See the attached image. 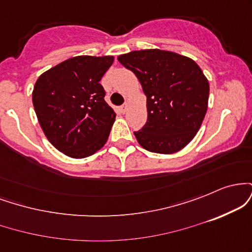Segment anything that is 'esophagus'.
Masks as SVG:
<instances>
[{
    "label": "esophagus",
    "instance_id": "1",
    "mask_svg": "<svg viewBox=\"0 0 252 252\" xmlns=\"http://www.w3.org/2000/svg\"><path fill=\"white\" fill-rule=\"evenodd\" d=\"M128 103H124L123 105H121L120 106V110H121V112H122V114H126V110H128Z\"/></svg>",
    "mask_w": 252,
    "mask_h": 252
}]
</instances>
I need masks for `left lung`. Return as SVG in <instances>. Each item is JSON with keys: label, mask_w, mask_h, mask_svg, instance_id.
<instances>
[{"label": "left lung", "mask_w": 252, "mask_h": 252, "mask_svg": "<svg viewBox=\"0 0 252 252\" xmlns=\"http://www.w3.org/2000/svg\"><path fill=\"white\" fill-rule=\"evenodd\" d=\"M134 72L147 96L148 120L135 131L146 150L173 154L200 129L207 111L210 85L190 58L162 50L132 51L117 58Z\"/></svg>", "instance_id": "1"}]
</instances>
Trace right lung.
I'll return each instance as SVG.
<instances>
[{
	"mask_svg": "<svg viewBox=\"0 0 252 252\" xmlns=\"http://www.w3.org/2000/svg\"><path fill=\"white\" fill-rule=\"evenodd\" d=\"M114 57L78 56L37 78L33 105L43 134L73 158L94 154L108 141L116 114L104 100L100 79Z\"/></svg>",
	"mask_w": 252,
	"mask_h": 252,
	"instance_id": "right-lung-1",
	"label": "right lung"
}]
</instances>
